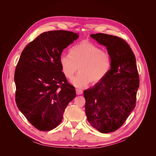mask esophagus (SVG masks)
Here are the masks:
<instances>
[{"label": "esophagus", "instance_id": "1", "mask_svg": "<svg viewBox=\"0 0 156 156\" xmlns=\"http://www.w3.org/2000/svg\"><path fill=\"white\" fill-rule=\"evenodd\" d=\"M76 93L78 95H81L83 94V90H80V89H76Z\"/></svg>", "mask_w": 156, "mask_h": 156}]
</instances>
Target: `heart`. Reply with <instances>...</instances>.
I'll use <instances>...</instances> for the list:
<instances>
[{"mask_svg": "<svg viewBox=\"0 0 156 156\" xmlns=\"http://www.w3.org/2000/svg\"><path fill=\"white\" fill-rule=\"evenodd\" d=\"M59 64L65 77L71 80L76 72L79 73L72 81L78 88L90 83H97L104 79L111 68L110 55L89 42H81L73 47L69 54H63L59 57Z\"/></svg>", "mask_w": 156, "mask_h": 156, "instance_id": "obj_1", "label": "heart"}]
</instances>
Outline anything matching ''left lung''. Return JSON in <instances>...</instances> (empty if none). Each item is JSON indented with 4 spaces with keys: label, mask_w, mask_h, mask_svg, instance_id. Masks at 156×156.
Masks as SVG:
<instances>
[{
    "label": "left lung",
    "mask_w": 156,
    "mask_h": 156,
    "mask_svg": "<svg viewBox=\"0 0 156 156\" xmlns=\"http://www.w3.org/2000/svg\"><path fill=\"white\" fill-rule=\"evenodd\" d=\"M90 37L107 48L111 68L104 79L84 91L85 113L92 127L107 133L119 128L134 109L139 76L135 56L124 40L101 33Z\"/></svg>",
    "instance_id": "left-lung-1"
}]
</instances>
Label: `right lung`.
<instances>
[{
  "mask_svg": "<svg viewBox=\"0 0 156 156\" xmlns=\"http://www.w3.org/2000/svg\"><path fill=\"white\" fill-rule=\"evenodd\" d=\"M79 37L65 30L42 33L24 48L14 73L16 102L30 123L50 131L62 119L75 88L61 71L59 57L65 48Z\"/></svg>",
  "mask_w": 156,
  "mask_h": 156,
  "instance_id": "add662e5",
  "label": "right lung"
}]
</instances>
